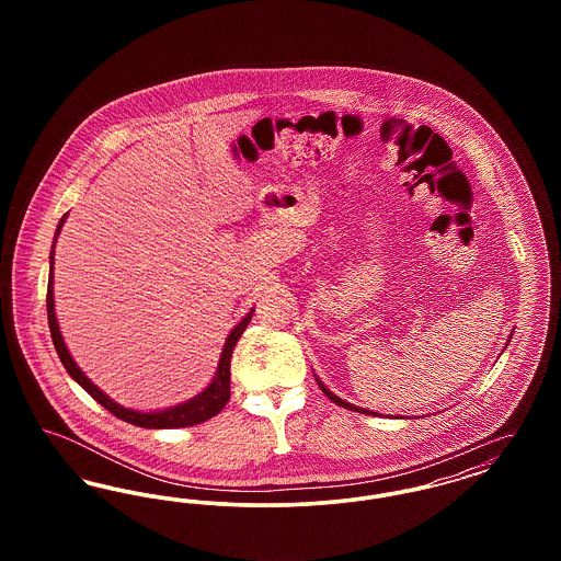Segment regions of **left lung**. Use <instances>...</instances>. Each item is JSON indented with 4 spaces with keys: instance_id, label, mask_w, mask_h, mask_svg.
Wrapping results in <instances>:
<instances>
[{
    "instance_id": "1",
    "label": "left lung",
    "mask_w": 561,
    "mask_h": 561,
    "mask_svg": "<svg viewBox=\"0 0 561 561\" xmlns=\"http://www.w3.org/2000/svg\"><path fill=\"white\" fill-rule=\"evenodd\" d=\"M316 380H318V385H320V389L321 391H323V393H325V398H328V400H332L334 401V403H339V405H343V408H348V410H355V412H362V414H376V412H373V410H366V408H357V405H353V403H348V401H345V400H341V398H339V396H334V393H332V391H330V389H328V387H325V385H323V382H321L320 378H316Z\"/></svg>"
}]
</instances>
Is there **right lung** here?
Wrapping results in <instances>:
<instances>
[{"instance_id":"add662e5","label":"right lung","mask_w":561,"mask_h":561,"mask_svg":"<svg viewBox=\"0 0 561 561\" xmlns=\"http://www.w3.org/2000/svg\"><path fill=\"white\" fill-rule=\"evenodd\" d=\"M67 214L60 218L58 227H56V233H54L53 250H50V275H48V296H46V307H48V325H50V336H53L54 348L65 366V370L69 373V376L80 385L81 389H85L94 400L99 401L103 408H107L108 412L130 425L142 428H181V427H193V425H199L204 421H210L213 416H216L231 398V355H233V348L238 345L243 330L248 328V323L252 320V313L254 309H250L245 313V318L229 332L227 341H225V347L220 353V359H218V368L214 373V378L210 380V385L197 393L195 398L183 401L179 405H172V408H163V410H156V412H138V410H130V408H124L119 405L117 401L111 400L107 393H103L85 374L81 373L78 368V364L73 362L69 348L62 341V334H60V328H58V321H56V313H54V248H56V240H58V233L62 229V222H65Z\"/></svg>"}]
</instances>
